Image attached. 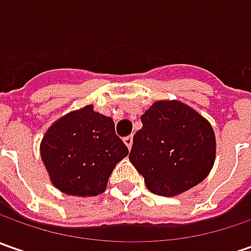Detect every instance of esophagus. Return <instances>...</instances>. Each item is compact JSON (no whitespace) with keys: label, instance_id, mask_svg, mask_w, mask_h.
<instances>
[{"label":"esophagus","instance_id":"34e87169","mask_svg":"<svg viewBox=\"0 0 251 251\" xmlns=\"http://www.w3.org/2000/svg\"><path fill=\"white\" fill-rule=\"evenodd\" d=\"M123 141H124V144L127 145V148H128V150H131V147H132V135L126 137V138H124Z\"/></svg>","mask_w":251,"mask_h":251}]
</instances>
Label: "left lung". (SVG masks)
Returning <instances> with one entry per match:
<instances>
[{"label": "left lung", "instance_id": "8db88e82", "mask_svg": "<svg viewBox=\"0 0 251 251\" xmlns=\"http://www.w3.org/2000/svg\"><path fill=\"white\" fill-rule=\"evenodd\" d=\"M131 163L150 191L173 197L197 186L214 166L215 134L201 114L177 100H158L141 116Z\"/></svg>", "mask_w": 251, "mask_h": 251}]
</instances>
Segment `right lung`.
<instances>
[{
  "instance_id": "add662e5",
  "label": "right lung",
  "mask_w": 251,
  "mask_h": 251,
  "mask_svg": "<svg viewBox=\"0 0 251 251\" xmlns=\"http://www.w3.org/2000/svg\"><path fill=\"white\" fill-rule=\"evenodd\" d=\"M40 155L50 180L70 196L101 194L113 169L128 155L114 121L88 104L53 123L46 131Z\"/></svg>"
}]
</instances>
